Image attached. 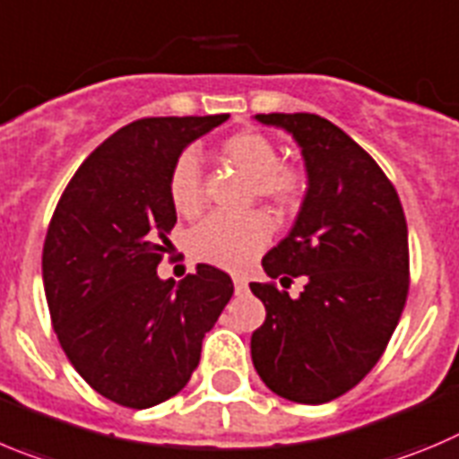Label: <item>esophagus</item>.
<instances>
[{
    "instance_id": "34e87169",
    "label": "esophagus",
    "mask_w": 459,
    "mask_h": 459,
    "mask_svg": "<svg viewBox=\"0 0 459 459\" xmlns=\"http://www.w3.org/2000/svg\"><path fill=\"white\" fill-rule=\"evenodd\" d=\"M232 280H234V289H237L238 293L246 291V289H247V280H246V275H232Z\"/></svg>"
}]
</instances>
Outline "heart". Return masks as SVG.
Returning <instances> with one entry per match:
<instances>
[{
  "label": "heart",
  "instance_id": "1",
  "mask_svg": "<svg viewBox=\"0 0 459 459\" xmlns=\"http://www.w3.org/2000/svg\"><path fill=\"white\" fill-rule=\"evenodd\" d=\"M221 154L227 163L255 182V193L280 212L293 209L305 191L302 172L281 166L280 150L259 132H237L225 138ZM168 197L179 216H195L202 209L200 161L193 150L175 159L168 175ZM273 237L271 218L259 212L246 216L212 213L188 234V250L195 259L221 268H243L257 257Z\"/></svg>",
  "mask_w": 459,
  "mask_h": 459
}]
</instances>
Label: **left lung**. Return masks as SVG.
<instances>
[{
  "label": "left lung",
  "mask_w": 459,
  "mask_h": 459,
  "mask_svg": "<svg viewBox=\"0 0 459 459\" xmlns=\"http://www.w3.org/2000/svg\"><path fill=\"white\" fill-rule=\"evenodd\" d=\"M300 147L307 193L291 232L262 259L281 287L252 281L266 321L252 332V364L293 403L334 401L367 376L392 339L410 289L407 222L394 184L346 132L314 113H257Z\"/></svg>",
  "instance_id": "1"
}]
</instances>
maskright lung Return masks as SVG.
<instances>
[{
	"mask_svg": "<svg viewBox=\"0 0 459 459\" xmlns=\"http://www.w3.org/2000/svg\"><path fill=\"white\" fill-rule=\"evenodd\" d=\"M227 117H143L117 129L79 166L49 222L54 332L79 376L117 405L145 410L182 392L234 293L232 277L209 264L179 284L157 275L178 222L172 163Z\"/></svg>",
	"mask_w": 459,
	"mask_h": 459,
	"instance_id": "add662e5",
	"label": "right lung"
}]
</instances>
